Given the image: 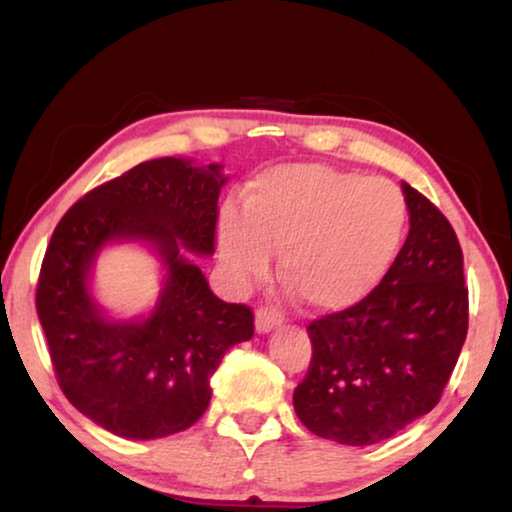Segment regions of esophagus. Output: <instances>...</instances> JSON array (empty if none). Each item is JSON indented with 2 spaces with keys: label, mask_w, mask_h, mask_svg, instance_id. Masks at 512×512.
<instances>
[{
  "label": "esophagus",
  "mask_w": 512,
  "mask_h": 512,
  "mask_svg": "<svg viewBox=\"0 0 512 512\" xmlns=\"http://www.w3.org/2000/svg\"><path fill=\"white\" fill-rule=\"evenodd\" d=\"M281 322V318H279V313L274 311V309H267V306H261V309L256 311V329L261 334H267L270 332V329H274Z\"/></svg>",
  "instance_id": "1"
}]
</instances>
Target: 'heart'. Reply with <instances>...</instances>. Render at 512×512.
Returning <instances> with one entry per match:
<instances>
[{
  "label": "heart",
  "instance_id": "b5f03b06",
  "mask_svg": "<svg viewBox=\"0 0 512 512\" xmlns=\"http://www.w3.org/2000/svg\"><path fill=\"white\" fill-rule=\"evenodd\" d=\"M407 201L391 180L325 164H290L247 185L242 212L224 210L219 258L233 279L279 277L322 313L364 302L387 277L407 235Z\"/></svg>",
  "mask_w": 512,
  "mask_h": 512
}]
</instances>
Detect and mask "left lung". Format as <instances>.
<instances>
[{"mask_svg":"<svg viewBox=\"0 0 512 512\" xmlns=\"http://www.w3.org/2000/svg\"><path fill=\"white\" fill-rule=\"evenodd\" d=\"M410 233L364 302L309 322L311 364L293 393L313 435L348 446L389 439L439 403L469 327L453 226L403 183Z\"/></svg>","mask_w":512,"mask_h":512,"instance_id":"1","label":"left lung"}]
</instances>
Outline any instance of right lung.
<instances>
[{"mask_svg":"<svg viewBox=\"0 0 512 512\" xmlns=\"http://www.w3.org/2000/svg\"><path fill=\"white\" fill-rule=\"evenodd\" d=\"M219 164L178 157L141 162L86 192L47 245L36 311L64 396L125 439L190 428L210 403V375L226 350L254 336L247 304L212 293L183 249L215 254ZM151 241L168 265L161 302L148 319L109 321L88 293V272L107 241Z\"/></svg>","mask_w":512,"mask_h":512,"instance_id":"add662e5","label":"right lung"}]
</instances>
